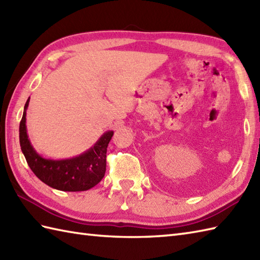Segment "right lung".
<instances>
[{
  "mask_svg": "<svg viewBox=\"0 0 260 260\" xmlns=\"http://www.w3.org/2000/svg\"><path fill=\"white\" fill-rule=\"evenodd\" d=\"M27 99L20 121V145L32 172L43 183L60 191H87L98 184L106 172V153L113 131L102 135L96 144L79 156L67 159H47L32 147L26 134L25 116L29 106Z\"/></svg>",
  "mask_w": 260,
  "mask_h": 260,
  "instance_id": "right-lung-1",
  "label": "right lung"
}]
</instances>
